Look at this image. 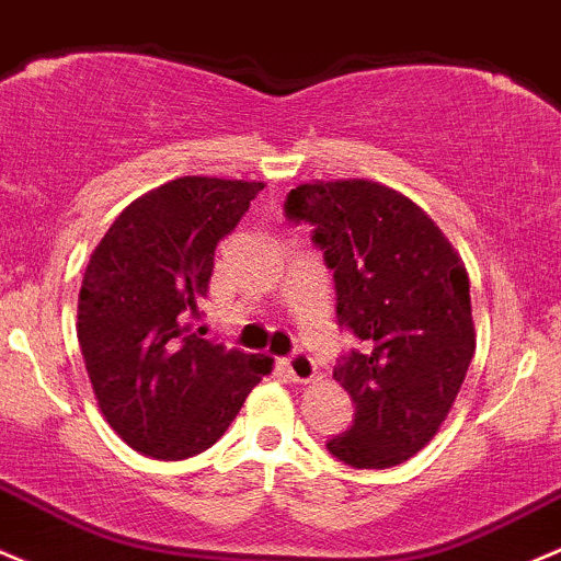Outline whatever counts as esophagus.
<instances>
[{
    "label": "esophagus",
    "instance_id": "34e87169",
    "mask_svg": "<svg viewBox=\"0 0 561 561\" xmlns=\"http://www.w3.org/2000/svg\"><path fill=\"white\" fill-rule=\"evenodd\" d=\"M285 370L287 376H290L293 381H300V385H306V381H314L317 379V365L311 355H306V352H293L290 357L285 359Z\"/></svg>",
    "mask_w": 561,
    "mask_h": 561
}]
</instances>
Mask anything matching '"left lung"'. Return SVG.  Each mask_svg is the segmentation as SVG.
Returning a JSON list of instances; mask_svg holds the SVG:
<instances>
[{"mask_svg": "<svg viewBox=\"0 0 561 561\" xmlns=\"http://www.w3.org/2000/svg\"><path fill=\"white\" fill-rule=\"evenodd\" d=\"M335 282V320L359 341L333 368L355 420L328 440L352 468H392L449 416L476 352L468 271L440 228L379 182H306L285 198Z\"/></svg>", "mask_w": 561, "mask_h": 561, "instance_id": "left-lung-1", "label": "left lung"}]
</instances>
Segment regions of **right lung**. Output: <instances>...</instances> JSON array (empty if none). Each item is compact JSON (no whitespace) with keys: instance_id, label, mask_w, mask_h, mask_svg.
<instances>
[{"instance_id":"right-lung-1","label":"right lung","mask_w":561,"mask_h":561,"mask_svg":"<svg viewBox=\"0 0 561 561\" xmlns=\"http://www.w3.org/2000/svg\"><path fill=\"white\" fill-rule=\"evenodd\" d=\"M263 182L180 176L126 206L93 250L78 339L99 409L131 449L185 459L236 420L271 357L187 333L209 293L215 247Z\"/></svg>"}]
</instances>
